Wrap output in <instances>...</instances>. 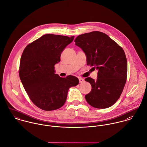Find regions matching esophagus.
Returning a JSON list of instances; mask_svg holds the SVG:
<instances>
[{"label": "esophagus", "mask_w": 147, "mask_h": 147, "mask_svg": "<svg viewBox=\"0 0 147 147\" xmlns=\"http://www.w3.org/2000/svg\"><path fill=\"white\" fill-rule=\"evenodd\" d=\"M79 83H83L84 82V79L83 78H79Z\"/></svg>", "instance_id": "1"}]
</instances>
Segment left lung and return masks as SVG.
I'll list each match as a JSON object with an SVG mask.
<instances>
[{"instance_id":"1","label":"left lung","mask_w":147,"mask_h":147,"mask_svg":"<svg viewBox=\"0 0 147 147\" xmlns=\"http://www.w3.org/2000/svg\"><path fill=\"white\" fill-rule=\"evenodd\" d=\"M75 45L84 51L87 65L98 70L97 79L90 77L92 89L85 100L92 106L105 109L118 100L125 85L127 62L123 49L107 34L93 31L78 36Z\"/></svg>"}]
</instances>
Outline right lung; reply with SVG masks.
Returning a JSON list of instances; mask_svg holds the SVG:
<instances>
[{
  "mask_svg": "<svg viewBox=\"0 0 147 147\" xmlns=\"http://www.w3.org/2000/svg\"><path fill=\"white\" fill-rule=\"evenodd\" d=\"M74 36L47 34L29 44L21 55L19 76L30 99L46 111L61 108L65 102L69 89L79 84L74 76L61 78L54 65L61 61L65 47Z\"/></svg>",
  "mask_w": 147,
  "mask_h": 147,
  "instance_id": "right-lung-1",
  "label": "right lung"
}]
</instances>
